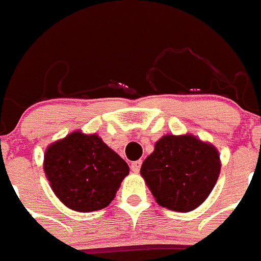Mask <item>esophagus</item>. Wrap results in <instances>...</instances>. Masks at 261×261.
I'll return each mask as SVG.
<instances>
[{
	"mask_svg": "<svg viewBox=\"0 0 261 261\" xmlns=\"http://www.w3.org/2000/svg\"><path fill=\"white\" fill-rule=\"evenodd\" d=\"M141 163H142L141 161H135V162L130 165V170H132L135 174H137V172L140 171V168H141Z\"/></svg>",
	"mask_w": 261,
	"mask_h": 261,
	"instance_id": "34e87169",
	"label": "esophagus"
}]
</instances>
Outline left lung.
<instances>
[{
	"label": "left lung",
	"mask_w": 261,
	"mask_h": 261,
	"mask_svg": "<svg viewBox=\"0 0 261 261\" xmlns=\"http://www.w3.org/2000/svg\"><path fill=\"white\" fill-rule=\"evenodd\" d=\"M140 172L156 204L186 213L200 206L213 191L221 172L220 153L191 133L165 135Z\"/></svg>",
	"instance_id": "8db88e82"
}]
</instances>
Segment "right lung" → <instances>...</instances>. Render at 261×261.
Returning a JSON list of instances; mask_svg holds the SVG:
<instances>
[{
  "label": "right lung",
  "mask_w": 261,
  "mask_h": 261,
  "mask_svg": "<svg viewBox=\"0 0 261 261\" xmlns=\"http://www.w3.org/2000/svg\"><path fill=\"white\" fill-rule=\"evenodd\" d=\"M57 199L71 211H100L115 199L129 166L96 133L81 130L52 142L43 162Z\"/></svg>",
  "instance_id": "obj_1"
}]
</instances>
